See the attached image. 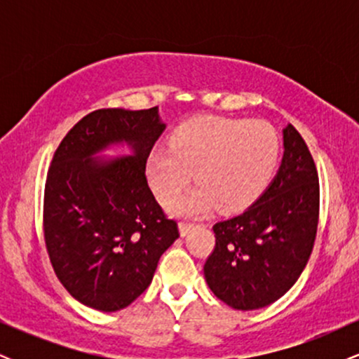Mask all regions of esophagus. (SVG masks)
<instances>
[{"mask_svg": "<svg viewBox=\"0 0 359 359\" xmlns=\"http://www.w3.org/2000/svg\"><path fill=\"white\" fill-rule=\"evenodd\" d=\"M192 228H194L192 222H187V221H180L179 222V229H180V234H182V236H185V234L191 231Z\"/></svg>", "mask_w": 359, "mask_h": 359, "instance_id": "esophagus-1", "label": "esophagus"}]
</instances>
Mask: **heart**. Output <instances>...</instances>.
<instances>
[{
    "label": "heart",
    "mask_w": 359,
    "mask_h": 359,
    "mask_svg": "<svg viewBox=\"0 0 359 359\" xmlns=\"http://www.w3.org/2000/svg\"><path fill=\"white\" fill-rule=\"evenodd\" d=\"M280 158V140L265 121L221 116L196 118L155 148L147 177L162 204H170L191 182L199 184L172 204L177 214H203L217 204L224 212L248 208L269 187Z\"/></svg>",
    "instance_id": "1"
}]
</instances>
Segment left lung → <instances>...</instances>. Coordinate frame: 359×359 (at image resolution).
Segmentation results:
<instances>
[{"mask_svg":"<svg viewBox=\"0 0 359 359\" xmlns=\"http://www.w3.org/2000/svg\"><path fill=\"white\" fill-rule=\"evenodd\" d=\"M280 168L246 211L212 226L216 245L204 277L217 299L236 311L273 304L297 282L314 248L319 177L294 126L283 130Z\"/></svg>","mask_w":359,"mask_h":359,"instance_id":"left-lung-1","label":"left lung"}]
</instances>
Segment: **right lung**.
<instances>
[{
    "label": "right lung",
    "mask_w": 359,
    "mask_h": 359,
    "mask_svg": "<svg viewBox=\"0 0 359 359\" xmlns=\"http://www.w3.org/2000/svg\"><path fill=\"white\" fill-rule=\"evenodd\" d=\"M163 130L156 106L97 109L76 123L53 154L43 194L45 246L57 278L84 306L102 312L130 306L179 238L145 175ZM118 142H128L134 155L93 158Z\"/></svg>",
    "instance_id": "1"
}]
</instances>
